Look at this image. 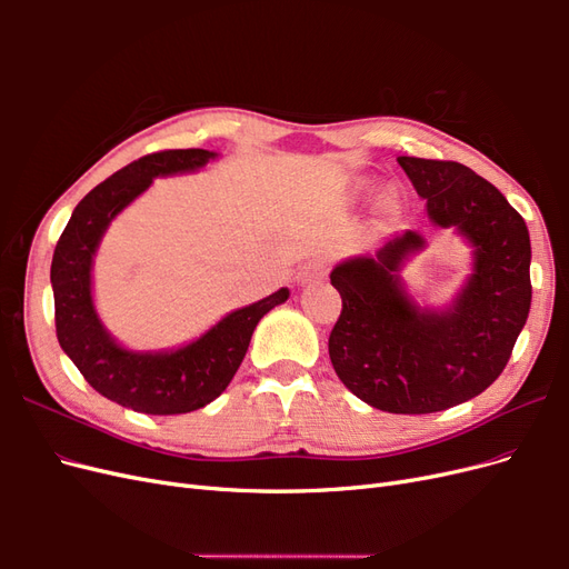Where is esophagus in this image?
I'll return each mask as SVG.
<instances>
[{
  "instance_id": "1",
  "label": "esophagus",
  "mask_w": 569,
  "mask_h": 569,
  "mask_svg": "<svg viewBox=\"0 0 569 569\" xmlns=\"http://www.w3.org/2000/svg\"><path fill=\"white\" fill-rule=\"evenodd\" d=\"M325 270H327V261H325V258H311V261H308V263L301 268V282L322 278Z\"/></svg>"
}]
</instances>
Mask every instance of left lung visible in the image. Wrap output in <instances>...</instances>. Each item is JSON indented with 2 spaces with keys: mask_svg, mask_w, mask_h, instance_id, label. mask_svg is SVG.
I'll return each instance as SVG.
<instances>
[{
  "mask_svg": "<svg viewBox=\"0 0 569 569\" xmlns=\"http://www.w3.org/2000/svg\"><path fill=\"white\" fill-rule=\"evenodd\" d=\"M399 166L427 199L429 220L472 244V274L449 308L432 311L406 295L399 274L425 249L422 234L406 230L375 256L339 263L330 360L360 401L422 416L475 399L508 366L531 306V244L522 216L468 166L416 157Z\"/></svg>",
  "mask_w": 569,
  "mask_h": 569,
  "instance_id": "left-lung-1",
  "label": "left lung"
}]
</instances>
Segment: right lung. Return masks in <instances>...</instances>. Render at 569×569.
<instances>
[{
	"mask_svg": "<svg viewBox=\"0 0 569 569\" xmlns=\"http://www.w3.org/2000/svg\"><path fill=\"white\" fill-rule=\"evenodd\" d=\"M216 157L206 149H168L120 168L76 206L51 258L57 337L63 353L94 391L147 416H180L218 399L242 366L258 320L289 299V289L282 287L237 308L176 351H128L101 325L92 301V261L111 220L153 178L189 173Z\"/></svg>",
	"mask_w": 569,
	"mask_h": 569,
	"instance_id": "right-lung-1",
	"label": "right lung"
}]
</instances>
